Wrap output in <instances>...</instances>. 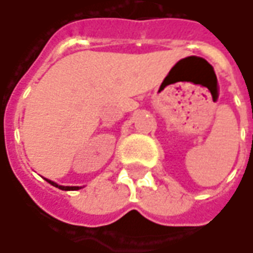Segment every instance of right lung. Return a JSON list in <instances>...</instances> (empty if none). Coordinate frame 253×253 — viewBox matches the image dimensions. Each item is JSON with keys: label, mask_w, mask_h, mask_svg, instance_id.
Listing matches in <instances>:
<instances>
[{"label": "right lung", "mask_w": 253, "mask_h": 253, "mask_svg": "<svg viewBox=\"0 0 253 253\" xmlns=\"http://www.w3.org/2000/svg\"><path fill=\"white\" fill-rule=\"evenodd\" d=\"M49 184H52L56 188H59V190H63V191H75V190H79V188H82V187H65V185H58L54 181H51V180H47Z\"/></svg>", "instance_id": "right-lung-1"}]
</instances>
